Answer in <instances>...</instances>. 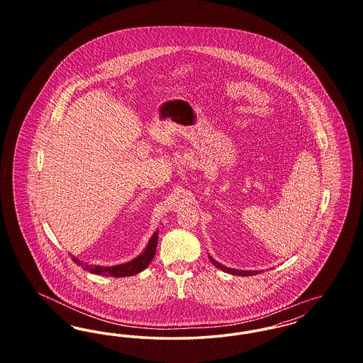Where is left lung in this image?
<instances>
[{
    "instance_id": "left-lung-1",
    "label": "left lung",
    "mask_w": 363,
    "mask_h": 363,
    "mask_svg": "<svg viewBox=\"0 0 363 363\" xmlns=\"http://www.w3.org/2000/svg\"><path fill=\"white\" fill-rule=\"evenodd\" d=\"M208 257L211 259V262L216 267V268H219V269H222L223 272H227V274H231V275H240V277H252V275H257L259 272L261 271H241V269H234V268H227L225 267L223 264H220V262H218L216 259H212L209 255H208Z\"/></svg>"
}]
</instances>
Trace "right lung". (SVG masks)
<instances>
[{
	"instance_id": "add662e5",
	"label": "right lung",
	"mask_w": 363,
	"mask_h": 363,
	"mask_svg": "<svg viewBox=\"0 0 363 363\" xmlns=\"http://www.w3.org/2000/svg\"><path fill=\"white\" fill-rule=\"evenodd\" d=\"M157 234L159 231L156 230L152 234L151 240L148 242V245L145 246V249L141 252V255H138L136 259L118 265H113V267H104V265H94V264H88L84 261H80L77 257L72 256V261L76 262L79 267H82L84 271H88L89 274H95V275H101V277H133L138 275V272L144 271L154 259L156 252V245H157Z\"/></svg>"
}]
</instances>
